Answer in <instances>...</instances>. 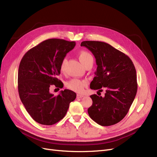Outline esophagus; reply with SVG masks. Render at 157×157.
<instances>
[{
    "label": "esophagus",
    "instance_id": "esophagus-1",
    "mask_svg": "<svg viewBox=\"0 0 157 157\" xmlns=\"http://www.w3.org/2000/svg\"><path fill=\"white\" fill-rule=\"evenodd\" d=\"M84 96V94H77V97L78 98H83Z\"/></svg>",
    "mask_w": 157,
    "mask_h": 157
}]
</instances>
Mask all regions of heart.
<instances>
[{
    "label": "heart",
    "instance_id": "1",
    "mask_svg": "<svg viewBox=\"0 0 157 157\" xmlns=\"http://www.w3.org/2000/svg\"><path fill=\"white\" fill-rule=\"evenodd\" d=\"M79 60L81 61V63L86 66L89 63L93 62L94 58L91 54L85 50H81L78 54ZM66 63H67V59L63 58L61 61L60 64V70L61 72H63L65 69ZM87 82L86 80H79L77 78H73L70 80L66 83V86L71 90H73L76 92H82L84 90V88L86 86Z\"/></svg>",
    "mask_w": 157,
    "mask_h": 157
}]
</instances>
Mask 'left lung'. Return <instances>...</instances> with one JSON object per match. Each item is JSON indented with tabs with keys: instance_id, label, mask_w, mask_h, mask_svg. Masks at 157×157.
Listing matches in <instances>:
<instances>
[{
	"instance_id": "left-lung-1",
	"label": "left lung",
	"mask_w": 157,
	"mask_h": 157,
	"mask_svg": "<svg viewBox=\"0 0 157 157\" xmlns=\"http://www.w3.org/2000/svg\"><path fill=\"white\" fill-rule=\"evenodd\" d=\"M92 52L98 65L90 88L105 96H90L92 105L88 109L90 117L103 126L115 124L127 115L137 90L136 71L127 55L110 44L100 41H83L80 44Z\"/></svg>"
}]
</instances>
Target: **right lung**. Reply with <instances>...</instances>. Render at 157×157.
Segmentation results:
<instances>
[{
  "label": "right lung",
  "instance_id": "obj_1",
  "mask_svg": "<svg viewBox=\"0 0 157 157\" xmlns=\"http://www.w3.org/2000/svg\"><path fill=\"white\" fill-rule=\"evenodd\" d=\"M75 42L51 39L44 40L28 50L22 58L18 69V92L26 111L36 122L53 125L65 117L69 103L77 95L65 89L58 96L50 92L52 85L63 88L57 78L60 64Z\"/></svg>",
  "mask_w": 157,
  "mask_h": 157
}]
</instances>
